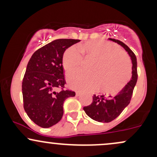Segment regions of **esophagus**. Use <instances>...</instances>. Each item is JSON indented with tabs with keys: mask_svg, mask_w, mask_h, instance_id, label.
I'll return each mask as SVG.
<instances>
[{
	"mask_svg": "<svg viewBox=\"0 0 157 157\" xmlns=\"http://www.w3.org/2000/svg\"><path fill=\"white\" fill-rule=\"evenodd\" d=\"M80 94H81V93L80 92V91H76V96L77 97H79Z\"/></svg>",
	"mask_w": 157,
	"mask_h": 157,
	"instance_id": "34e87169",
	"label": "esophagus"
}]
</instances>
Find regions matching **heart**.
<instances>
[{"label": "heart", "mask_w": 157, "mask_h": 157, "mask_svg": "<svg viewBox=\"0 0 157 157\" xmlns=\"http://www.w3.org/2000/svg\"><path fill=\"white\" fill-rule=\"evenodd\" d=\"M94 59L91 67L92 73L73 71L68 73L67 81L74 89L82 91H95L100 87L102 92L115 94L120 91L131 77L128 57L117 45L101 40H89L66 49L63 57V66L69 71L79 68L83 57Z\"/></svg>", "instance_id": "obj_1"}]
</instances>
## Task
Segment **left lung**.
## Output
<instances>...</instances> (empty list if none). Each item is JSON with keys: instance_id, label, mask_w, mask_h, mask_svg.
I'll use <instances>...</instances> for the list:
<instances>
[{"instance_id": "1", "label": "left lung", "mask_w": 157, "mask_h": 157, "mask_svg": "<svg viewBox=\"0 0 157 157\" xmlns=\"http://www.w3.org/2000/svg\"><path fill=\"white\" fill-rule=\"evenodd\" d=\"M109 40L122 46L131 57L132 62V77L131 80L125 85L118 94L114 96L105 97V95L94 94L91 105L85 106L83 110L86 114L95 121L109 122L115 120L122 112L125 108L130 103L134 86L137 81V62L134 53L122 41L118 40Z\"/></svg>"}]
</instances>
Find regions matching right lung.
<instances>
[{"mask_svg": "<svg viewBox=\"0 0 157 157\" xmlns=\"http://www.w3.org/2000/svg\"><path fill=\"white\" fill-rule=\"evenodd\" d=\"M80 40L57 39L37 49L32 56L22 82L23 108L36 125L49 128L63 115V102L75 92L64 89L63 56Z\"/></svg>", "mask_w": 157, "mask_h": 157, "instance_id": "obj_1", "label": "right lung"}]
</instances>
